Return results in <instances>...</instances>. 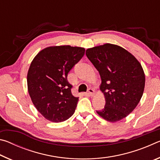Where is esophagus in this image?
Wrapping results in <instances>:
<instances>
[{
	"label": "esophagus",
	"mask_w": 160,
	"mask_h": 160,
	"mask_svg": "<svg viewBox=\"0 0 160 160\" xmlns=\"http://www.w3.org/2000/svg\"><path fill=\"white\" fill-rule=\"evenodd\" d=\"M88 92L89 95H90V96H93L94 94V90H93L92 88H90L88 90Z\"/></svg>",
	"instance_id": "1"
}]
</instances>
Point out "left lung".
I'll list each match as a JSON object with an SVG mask.
<instances>
[{"label": "left lung", "instance_id": "1", "mask_svg": "<svg viewBox=\"0 0 160 160\" xmlns=\"http://www.w3.org/2000/svg\"><path fill=\"white\" fill-rule=\"evenodd\" d=\"M86 56L99 72L100 90L106 100L104 109L97 113L109 122L126 118L138 104L144 91L141 65L128 51L112 44L88 48Z\"/></svg>", "mask_w": 160, "mask_h": 160}]
</instances>
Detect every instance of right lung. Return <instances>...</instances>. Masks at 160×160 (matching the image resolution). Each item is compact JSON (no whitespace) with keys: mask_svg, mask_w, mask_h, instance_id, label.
<instances>
[{"mask_svg":"<svg viewBox=\"0 0 160 160\" xmlns=\"http://www.w3.org/2000/svg\"><path fill=\"white\" fill-rule=\"evenodd\" d=\"M84 48L58 46L42 50L32 61L28 73V92L39 112L52 122L68 119L78 97L72 94L68 72L85 55Z\"/></svg>","mask_w":160,"mask_h":160,"instance_id":"right-lung-1","label":"right lung"}]
</instances>
